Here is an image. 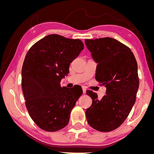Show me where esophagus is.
Masks as SVG:
<instances>
[{"label":"esophagus","instance_id":"obj_1","mask_svg":"<svg viewBox=\"0 0 154 154\" xmlns=\"http://www.w3.org/2000/svg\"><path fill=\"white\" fill-rule=\"evenodd\" d=\"M82 90H83V94H85V93H86V91H87L85 87H82Z\"/></svg>","mask_w":154,"mask_h":154}]
</instances>
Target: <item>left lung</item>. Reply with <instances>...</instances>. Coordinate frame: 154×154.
Here are the masks:
<instances>
[{
  "label": "left lung",
  "instance_id": "1",
  "mask_svg": "<svg viewBox=\"0 0 154 154\" xmlns=\"http://www.w3.org/2000/svg\"><path fill=\"white\" fill-rule=\"evenodd\" d=\"M85 43L97 63L96 80L106 88L100 100L96 93L87 91L92 100L86 110L87 120L93 128L110 132L125 122L136 102L137 63L130 49L116 39H85Z\"/></svg>",
  "mask_w": 154,
  "mask_h": 154
}]
</instances>
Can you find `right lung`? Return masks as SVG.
<instances>
[{
    "label": "right lung",
    "instance_id": "1",
    "mask_svg": "<svg viewBox=\"0 0 154 154\" xmlns=\"http://www.w3.org/2000/svg\"><path fill=\"white\" fill-rule=\"evenodd\" d=\"M83 48L80 40L52 34L37 42L26 54L22 69L26 106L33 122L45 131L66 127L82 94V87H62L60 83Z\"/></svg>",
    "mask_w": 154,
    "mask_h": 154
}]
</instances>
